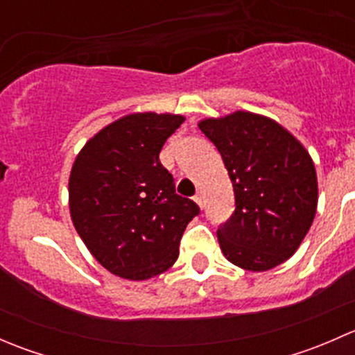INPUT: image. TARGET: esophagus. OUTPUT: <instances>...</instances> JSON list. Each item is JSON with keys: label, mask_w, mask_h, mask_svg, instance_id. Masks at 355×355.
I'll list each match as a JSON object with an SVG mask.
<instances>
[{"label": "esophagus", "mask_w": 355, "mask_h": 355, "mask_svg": "<svg viewBox=\"0 0 355 355\" xmlns=\"http://www.w3.org/2000/svg\"><path fill=\"white\" fill-rule=\"evenodd\" d=\"M194 200H196V202H198V204H199V206H200V207H202V206H204V198H202V194H200V192H198V194H196V196H194Z\"/></svg>", "instance_id": "1"}]
</instances>
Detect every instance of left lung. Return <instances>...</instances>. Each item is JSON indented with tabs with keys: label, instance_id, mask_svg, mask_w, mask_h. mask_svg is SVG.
Here are the masks:
<instances>
[{
	"label": "left lung",
	"instance_id": "left-lung-1",
	"mask_svg": "<svg viewBox=\"0 0 355 355\" xmlns=\"http://www.w3.org/2000/svg\"><path fill=\"white\" fill-rule=\"evenodd\" d=\"M223 157L235 194V211L218 227L230 263L249 271L278 266L297 250L318 206L311 156L282 125L237 111L199 123Z\"/></svg>",
	"mask_w": 355,
	"mask_h": 355
}]
</instances>
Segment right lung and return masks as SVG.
<instances>
[{
	"label": "right lung",
	"mask_w": 355,
	"mask_h": 355,
	"mask_svg": "<svg viewBox=\"0 0 355 355\" xmlns=\"http://www.w3.org/2000/svg\"><path fill=\"white\" fill-rule=\"evenodd\" d=\"M185 118L135 113L113 121L84 146L68 182L73 227L92 256L113 275L148 280L178 257L194 200L175 192L159 163L166 139Z\"/></svg>",
	"instance_id": "1"
}]
</instances>
